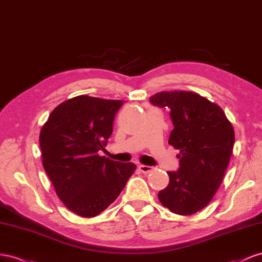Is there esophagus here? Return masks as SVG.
<instances>
[{
	"mask_svg": "<svg viewBox=\"0 0 262 262\" xmlns=\"http://www.w3.org/2000/svg\"><path fill=\"white\" fill-rule=\"evenodd\" d=\"M139 168V170H140V172H143V173H149V172H151V171L155 169L154 167H151V166H146V164H140V166L138 167Z\"/></svg>",
	"mask_w": 262,
	"mask_h": 262,
	"instance_id": "obj_1",
	"label": "esophagus"
}]
</instances>
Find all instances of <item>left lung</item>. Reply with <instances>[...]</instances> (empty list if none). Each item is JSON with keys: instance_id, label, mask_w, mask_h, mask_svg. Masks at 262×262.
Listing matches in <instances>:
<instances>
[{"instance_id": "1", "label": "left lung", "mask_w": 262, "mask_h": 262, "mask_svg": "<svg viewBox=\"0 0 262 262\" xmlns=\"http://www.w3.org/2000/svg\"><path fill=\"white\" fill-rule=\"evenodd\" d=\"M150 102L170 108L174 128L168 143L180 150V168L168 171L169 184L158 199L174 214L192 215L210 203L223 181L234 148L233 125L217 104L194 92H160Z\"/></svg>"}]
</instances>
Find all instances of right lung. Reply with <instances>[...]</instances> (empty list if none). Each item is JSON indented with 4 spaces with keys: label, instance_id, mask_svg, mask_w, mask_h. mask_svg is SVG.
<instances>
[{
    "label": "right lung",
    "instance_id": "obj_1",
    "mask_svg": "<svg viewBox=\"0 0 262 262\" xmlns=\"http://www.w3.org/2000/svg\"><path fill=\"white\" fill-rule=\"evenodd\" d=\"M123 104L79 95L59 104L40 130L42 167L58 198L81 217H94L107 208L136 169L132 162L98 154L112 135Z\"/></svg>",
    "mask_w": 262,
    "mask_h": 262
}]
</instances>
